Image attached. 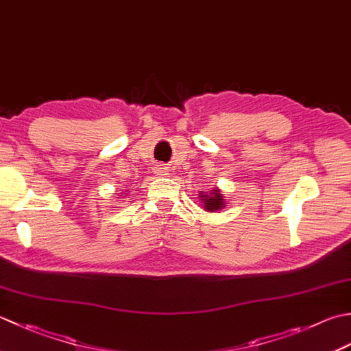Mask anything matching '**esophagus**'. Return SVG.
Instances as JSON below:
<instances>
[{
	"label": "esophagus",
	"instance_id": "esophagus-1",
	"mask_svg": "<svg viewBox=\"0 0 351 351\" xmlns=\"http://www.w3.org/2000/svg\"><path fill=\"white\" fill-rule=\"evenodd\" d=\"M158 169H160V170H158V171H160V173H164V171H166V170H164V169H166V167H158Z\"/></svg>",
	"mask_w": 351,
	"mask_h": 351
}]
</instances>
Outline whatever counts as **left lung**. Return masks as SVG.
Returning <instances> with one entry per match:
<instances>
[{
  "mask_svg": "<svg viewBox=\"0 0 351 351\" xmlns=\"http://www.w3.org/2000/svg\"><path fill=\"white\" fill-rule=\"evenodd\" d=\"M199 196H201L204 208L207 211H217V210H222L225 207V199L221 193V190H219L217 187L215 190L208 191V193H204V191H201Z\"/></svg>",
  "mask_w": 351,
  "mask_h": 351,
  "instance_id": "left-lung-1",
  "label": "left lung"
}]
</instances>
